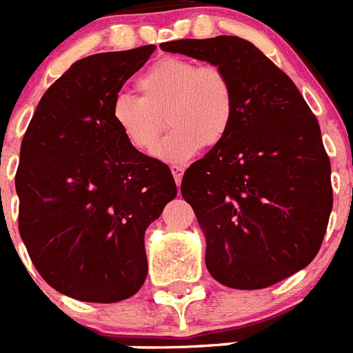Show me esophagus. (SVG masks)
Returning <instances> with one entry per match:
<instances>
[{
	"label": "esophagus",
	"instance_id": "esophagus-1",
	"mask_svg": "<svg viewBox=\"0 0 353 353\" xmlns=\"http://www.w3.org/2000/svg\"><path fill=\"white\" fill-rule=\"evenodd\" d=\"M171 173H173V179L174 182H176V185H180L183 176V168L179 166V164H174V166H171Z\"/></svg>",
	"mask_w": 353,
	"mask_h": 353
}]
</instances>
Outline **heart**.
<instances>
[{
    "mask_svg": "<svg viewBox=\"0 0 353 353\" xmlns=\"http://www.w3.org/2000/svg\"><path fill=\"white\" fill-rule=\"evenodd\" d=\"M139 97L120 93L111 104V120L139 152L154 148L166 162H185L201 146L214 148L228 138L235 120V92L226 72L183 58H162L136 81Z\"/></svg>",
    "mask_w": 353,
    "mask_h": 353,
    "instance_id": "heart-1",
    "label": "heart"
}]
</instances>
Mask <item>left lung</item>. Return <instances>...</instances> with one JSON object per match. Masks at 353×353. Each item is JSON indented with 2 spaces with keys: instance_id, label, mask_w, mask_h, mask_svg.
Returning a JSON list of instances; mask_svg holds the SVG:
<instances>
[{
  "instance_id": "8db88e82",
  "label": "left lung",
  "mask_w": 353,
  "mask_h": 353,
  "mask_svg": "<svg viewBox=\"0 0 353 353\" xmlns=\"http://www.w3.org/2000/svg\"><path fill=\"white\" fill-rule=\"evenodd\" d=\"M161 49L221 67L235 92L228 138L182 179L210 276L260 290L307 267L325 235L332 187L320 125L297 86L239 37L173 40Z\"/></svg>"
}]
</instances>
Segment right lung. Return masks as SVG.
Instances as JSON below:
<instances>
[{"mask_svg": "<svg viewBox=\"0 0 353 353\" xmlns=\"http://www.w3.org/2000/svg\"><path fill=\"white\" fill-rule=\"evenodd\" d=\"M155 46L72 65L40 99L15 174L19 233L49 286L120 302L146 279L145 232L176 196L164 162L129 145L111 104Z\"/></svg>", "mask_w": 353, "mask_h": 353, "instance_id": "obj_1", "label": "right lung"}]
</instances>
